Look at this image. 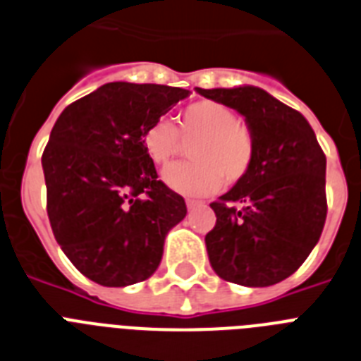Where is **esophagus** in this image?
I'll list each match as a JSON object with an SVG mask.
<instances>
[{"label":"esophagus","instance_id":"34e87169","mask_svg":"<svg viewBox=\"0 0 361 361\" xmlns=\"http://www.w3.org/2000/svg\"><path fill=\"white\" fill-rule=\"evenodd\" d=\"M204 206V202L200 200H187V209H195V207Z\"/></svg>","mask_w":361,"mask_h":361}]
</instances>
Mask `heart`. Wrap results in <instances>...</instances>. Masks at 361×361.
I'll return each instance as SVG.
<instances>
[{
  "label": "heart",
  "mask_w": 361,
  "mask_h": 361,
  "mask_svg": "<svg viewBox=\"0 0 361 361\" xmlns=\"http://www.w3.org/2000/svg\"><path fill=\"white\" fill-rule=\"evenodd\" d=\"M189 146L190 161L169 166L163 180L181 195L204 196L226 185H235L250 172L256 154L254 135L235 113L213 99L190 104L178 116V128L166 118L146 126L142 145L155 165H166Z\"/></svg>",
  "instance_id": "1"
}]
</instances>
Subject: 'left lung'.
Masks as SVG:
<instances>
[{
  "mask_svg": "<svg viewBox=\"0 0 361 361\" xmlns=\"http://www.w3.org/2000/svg\"><path fill=\"white\" fill-rule=\"evenodd\" d=\"M245 116L254 135L252 169L211 204L206 235L213 271L226 282L267 287L291 276L317 245L326 221V157L298 111L257 87L198 89Z\"/></svg>",
  "mask_w": 361,
  "mask_h": 361,
  "instance_id": "left-lung-1",
  "label": "left lung"
}]
</instances>
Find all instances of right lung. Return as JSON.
<instances>
[{
    "label": "right lung",
    "mask_w": 361,
    "mask_h": 361,
    "mask_svg": "<svg viewBox=\"0 0 361 361\" xmlns=\"http://www.w3.org/2000/svg\"><path fill=\"white\" fill-rule=\"evenodd\" d=\"M190 92L154 83H105L70 104L42 154L54 235L81 274L105 287L150 278L185 200L157 180L142 145L152 120Z\"/></svg>",
    "instance_id": "add662e5"
}]
</instances>
